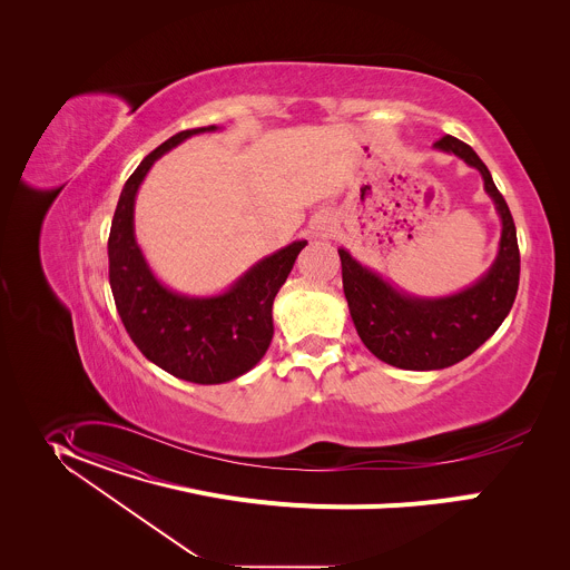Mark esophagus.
<instances>
[{
    "mask_svg": "<svg viewBox=\"0 0 570 570\" xmlns=\"http://www.w3.org/2000/svg\"><path fill=\"white\" fill-rule=\"evenodd\" d=\"M333 235V222H328V219H323L316 228H314V237H318V239H326V237H331Z\"/></svg>",
    "mask_w": 570,
    "mask_h": 570,
    "instance_id": "obj_1",
    "label": "esophagus"
}]
</instances>
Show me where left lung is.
<instances>
[{
  "label": "left lung",
  "instance_id": "left-lung-1",
  "mask_svg": "<svg viewBox=\"0 0 570 570\" xmlns=\"http://www.w3.org/2000/svg\"><path fill=\"white\" fill-rule=\"evenodd\" d=\"M434 149L461 158L483 175L485 193L502 224L498 254L488 272L456 294L423 298L397 289L344 247L337 249L342 287L357 335L377 360L406 371H439L472 355L511 312L520 281L515 224L488 166L454 136H443Z\"/></svg>",
  "mask_w": 570,
  "mask_h": 570
}]
</instances>
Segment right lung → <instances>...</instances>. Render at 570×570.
<instances>
[{"mask_svg": "<svg viewBox=\"0 0 570 570\" xmlns=\"http://www.w3.org/2000/svg\"><path fill=\"white\" fill-rule=\"evenodd\" d=\"M217 129L179 131L140 163L120 193L107 244L109 285L129 337L149 362L193 384H224L261 362L274 335V298L307 245L294 242L276 249L215 296L173 292L154 274L136 242L138 188L166 151Z\"/></svg>", "mask_w": 570, "mask_h": 570, "instance_id": "right-lung-1", "label": "right lung"}]
</instances>
